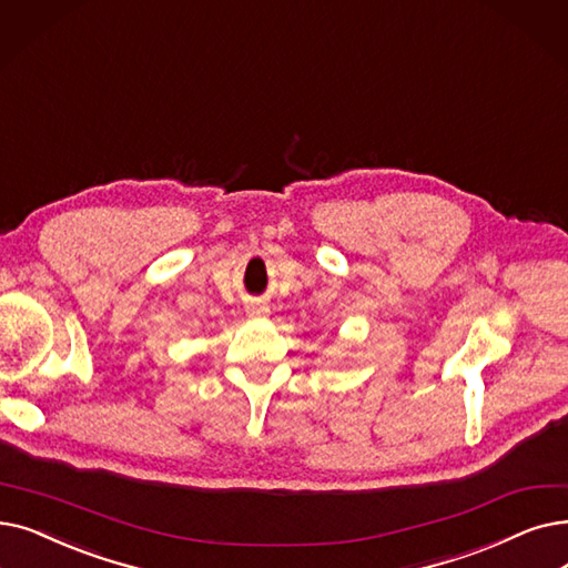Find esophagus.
<instances>
[{
	"label": "esophagus",
	"mask_w": 568,
	"mask_h": 568,
	"mask_svg": "<svg viewBox=\"0 0 568 568\" xmlns=\"http://www.w3.org/2000/svg\"><path fill=\"white\" fill-rule=\"evenodd\" d=\"M266 313H268V308H266L264 304H260V302H257V304H251V306H248V315H251V317H264Z\"/></svg>",
	"instance_id": "1"
}]
</instances>
